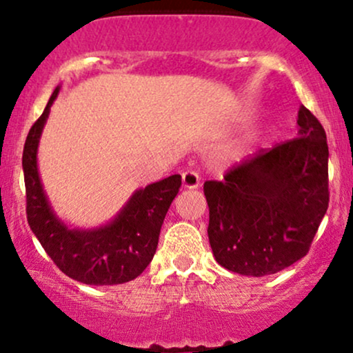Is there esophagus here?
Masks as SVG:
<instances>
[{
	"label": "esophagus",
	"instance_id": "esophagus-1",
	"mask_svg": "<svg viewBox=\"0 0 353 353\" xmlns=\"http://www.w3.org/2000/svg\"><path fill=\"white\" fill-rule=\"evenodd\" d=\"M199 174H197L196 171H184L182 172V185H184L185 189H196L197 185H199Z\"/></svg>",
	"mask_w": 353,
	"mask_h": 353
}]
</instances>
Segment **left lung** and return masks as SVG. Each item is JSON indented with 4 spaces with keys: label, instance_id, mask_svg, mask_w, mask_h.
Instances as JSON below:
<instances>
[{
    "label": "left lung",
    "instance_id": "left-lung-1",
    "mask_svg": "<svg viewBox=\"0 0 353 353\" xmlns=\"http://www.w3.org/2000/svg\"><path fill=\"white\" fill-rule=\"evenodd\" d=\"M299 136L261 149L205 181L216 261L241 275L277 274L307 255L329 208V145L322 124L299 109Z\"/></svg>",
    "mask_w": 353,
    "mask_h": 353
}]
</instances>
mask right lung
Wrapping results in <instances>:
<instances>
[{
    "label": "right lung",
    "instance_id": "1",
    "mask_svg": "<svg viewBox=\"0 0 353 353\" xmlns=\"http://www.w3.org/2000/svg\"><path fill=\"white\" fill-rule=\"evenodd\" d=\"M54 89L43 114L30 129L23 149L28 224L61 272L88 285H116L136 279L152 261L169 205L181 188V176L136 190L111 222L98 229H70L48 202L38 172L39 137L58 96Z\"/></svg>",
    "mask_w": 353,
    "mask_h": 353
}]
</instances>
